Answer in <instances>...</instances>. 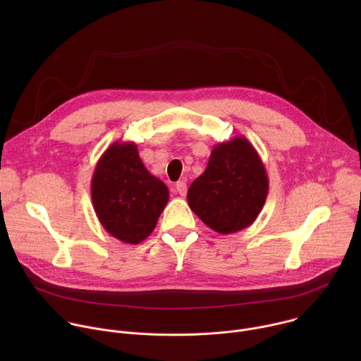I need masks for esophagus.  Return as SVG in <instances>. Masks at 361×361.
<instances>
[{
    "instance_id": "esophagus-1",
    "label": "esophagus",
    "mask_w": 361,
    "mask_h": 361,
    "mask_svg": "<svg viewBox=\"0 0 361 361\" xmlns=\"http://www.w3.org/2000/svg\"><path fill=\"white\" fill-rule=\"evenodd\" d=\"M176 191H177L181 197H184V195L187 194V183H185V181H178V183L176 184Z\"/></svg>"
}]
</instances>
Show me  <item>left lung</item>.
Instances as JSON below:
<instances>
[{"label":"left lung","mask_w":361,"mask_h":361,"mask_svg":"<svg viewBox=\"0 0 361 361\" xmlns=\"http://www.w3.org/2000/svg\"><path fill=\"white\" fill-rule=\"evenodd\" d=\"M269 176L252 144L238 135L214 145L188 191L190 209L212 230L231 234L251 226L264 207Z\"/></svg>","instance_id":"obj_1"}]
</instances>
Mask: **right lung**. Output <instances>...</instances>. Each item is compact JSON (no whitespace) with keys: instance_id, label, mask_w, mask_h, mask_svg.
I'll return each mask as SVG.
<instances>
[{"instance_id":"add662e5","label":"right lung","mask_w":361,"mask_h":361,"mask_svg":"<svg viewBox=\"0 0 361 361\" xmlns=\"http://www.w3.org/2000/svg\"><path fill=\"white\" fill-rule=\"evenodd\" d=\"M167 185L142 164L137 144L116 141L99 157L91 178L94 212L113 237L144 241L169 202Z\"/></svg>"}]
</instances>
